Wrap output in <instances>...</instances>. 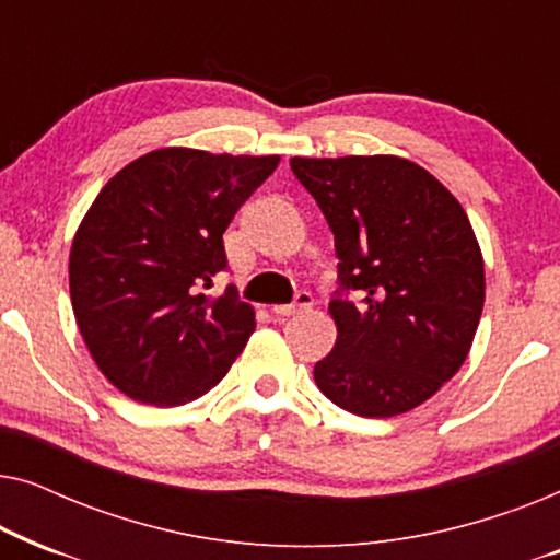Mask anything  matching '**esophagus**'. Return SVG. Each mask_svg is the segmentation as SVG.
<instances>
[{"label":"esophagus","instance_id":"obj_1","mask_svg":"<svg viewBox=\"0 0 560 560\" xmlns=\"http://www.w3.org/2000/svg\"><path fill=\"white\" fill-rule=\"evenodd\" d=\"M311 305H313V298H311V293H298L293 303H280V305H272V313H275V316H295V313L308 311Z\"/></svg>","mask_w":560,"mask_h":560}]
</instances>
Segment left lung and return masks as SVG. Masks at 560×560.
I'll return each mask as SVG.
<instances>
[{"mask_svg": "<svg viewBox=\"0 0 560 560\" xmlns=\"http://www.w3.org/2000/svg\"><path fill=\"white\" fill-rule=\"evenodd\" d=\"M334 232L341 290L320 393L362 418H393L462 370L485 308V257L464 206L397 155L290 158Z\"/></svg>", "mask_w": 560, "mask_h": 560, "instance_id": "1", "label": "left lung"}]
</instances>
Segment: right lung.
Here are the masks:
<instances>
[{
	"label": "right lung",
	"instance_id": "1",
	"mask_svg": "<svg viewBox=\"0 0 560 560\" xmlns=\"http://www.w3.org/2000/svg\"><path fill=\"white\" fill-rule=\"evenodd\" d=\"M278 163L163 148L98 190L75 229L68 285L91 359L119 393L158 408L190 402L247 347L255 308L201 288L226 267L229 221Z\"/></svg>",
	"mask_w": 560,
	"mask_h": 560
}]
</instances>
